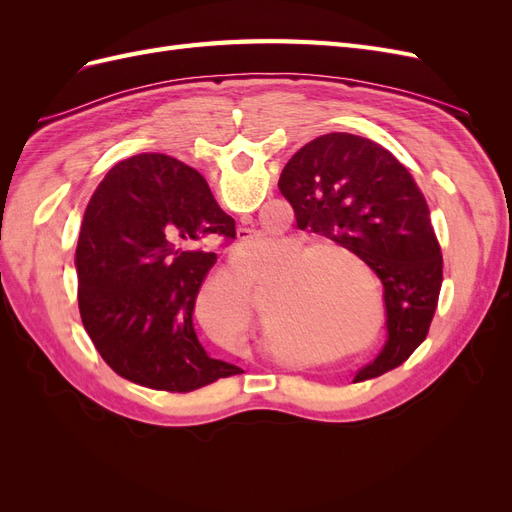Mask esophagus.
Segmentation results:
<instances>
[{
  "mask_svg": "<svg viewBox=\"0 0 512 512\" xmlns=\"http://www.w3.org/2000/svg\"><path fill=\"white\" fill-rule=\"evenodd\" d=\"M237 235H239V239H252V237H254V232H252L250 228H239Z\"/></svg>",
  "mask_w": 512,
  "mask_h": 512,
  "instance_id": "esophagus-1",
  "label": "esophagus"
}]
</instances>
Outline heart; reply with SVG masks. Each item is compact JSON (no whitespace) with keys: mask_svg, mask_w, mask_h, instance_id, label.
I'll return each instance as SVG.
<instances>
[{"mask_svg":"<svg viewBox=\"0 0 512 512\" xmlns=\"http://www.w3.org/2000/svg\"><path fill=\"white\" fill-rule=\"evenodd\" d=\"M277 247V241L256 239L239 247L241 267L250 273H260L265 269L269 254ZM232 299L243 309L250 303V286L241 284L232 288ZM273 329L280 335L305 337L322 350V363H335L344 359L339 352L354 337H359L363 329V316L354 305V297L342 271L322 265L309 271L299 288L294 301L280 305L271 314Z\"/></svg>","mask_w":512,"mask_h":512,"instance_id":"heart-1","label":"heart"}]
</instances>
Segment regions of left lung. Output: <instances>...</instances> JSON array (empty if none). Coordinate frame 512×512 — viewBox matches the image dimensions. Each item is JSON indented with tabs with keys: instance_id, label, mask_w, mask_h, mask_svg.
I'll list each match as a JSON object with an SVG mask.
<instances>
[{
	"instance_id": "obj_1",
	"label": "left lung",
	"mask_w": 512,
	"mask_h": 512,
	"mask_svg": "<svg viewBox=\"0 0 512 512\" xmlns=\"http://www.w3.org/2000/svg\"><path fill=\"white\" fill-rule=\"evenodd\" d=\"M280 192L301 230L344 245L384 286L389 339L354 382L408 361L425 342L444 280L431 211L408 168L369 138L331 132L288 160Z\"/></svg>"
}]
</instances>
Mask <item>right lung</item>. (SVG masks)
Masks as SVG:
<instances>
[{"mask_svg":"<svg viewBox=\"0 0 512 512\" xmlns=\"http://www.w3.org/2000/svg\"><path fill=\"white\" fill-rule=\"evenodd\" d=\"M235 237L192 166L141 153L108 170L87 203L74 267L83 327L115 374L168 393L243 374L209 356L192 324L215 243Z\"/></svg>","mask_w":512,"mask_h":512,"instance_id":"obj_1","label":"right lung"}]
</instances>
